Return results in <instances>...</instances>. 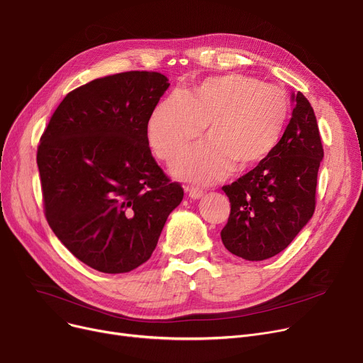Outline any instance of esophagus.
I'll return each mask as SVG.
<instances>
[{
  "mask_svg": "<svg viewBox=\"0 0 363 363\" xmlns=\"http://www.w3.org/2000/svg\"><path fill=\"white\" fill-rule=\"evenodd\" d=\"M186 191H188V196L191 197V199H194V200L203 197V189H200V188L191 186V188H186Z\"/></svg>",
  "mask_w": 363,
  "mask_h": 363,
  "instance_id": "esophagus-1",
  "label": "esophagus"
}]
</instances>
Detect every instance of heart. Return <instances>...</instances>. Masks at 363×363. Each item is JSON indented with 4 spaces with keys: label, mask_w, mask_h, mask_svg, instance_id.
<instances>
[{
    "label": "heart",
    "mask_w": 363,
    "mask_h": 363,
    "mask_svg": "<svg viewBox=\"0 0 363 363\" xmlns=\"http://www.w3.org/2000/svg\"><path fill=\"white\" fill-rule=\"evenodd\" d=\"M291 114L289 94L247 74L207 78L189 95L175 91L150 114L147 137L155 155L172 162L207 125V141L174 164V174L213 182L234 164L247 169L268 159L282 140Z\"/></svg>",
    "instance_id": "obj_1"
}]
</instances>
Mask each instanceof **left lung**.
<instances>
[{
  "instance_id": "obj_1",
  "label": "left lung",
  "mask_w": 363,
  "mask_h": 363,
  "mask_svg": "<svg viewBox=\"0 0 363 363\" xmlns=\"http://www.w3.org/2000/svg\"><path fill=\"white\" fill-rule=\"evenodd\" d=\"M294 108L272 155L222 189L231 213L220 231L228 252L245 260L269 259L296 238L316 204L323 148L309 100L293 94Z\"/></svg>"
}]
</instances>
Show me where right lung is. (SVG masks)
Instances as JSON below:
<instances>
[{
    "label": "right lung",
    "instance_id": "1",
    "mask_svg": "<svg viewBox=\"0 0 363 363\" xmlns=\"http://www.w3.org/2000/svg\"><path fill=\"white\" fill-rule=\"evenodd\" d=\"M169 82L123 72L70 91L38 145L44 212L55 237L89 268L123 274L155 252L184 189L151 156L147 125Z\"/></svg>",
    "mask_w": 363,
    "mask_h": 363
}]
</instances>
